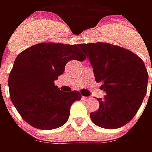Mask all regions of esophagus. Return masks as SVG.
<instances>
[{"mask_svg":"<svg viewBox=\"0 0 152 152\" xmlns=\"http://www.w3.org/2000/svg\"><path fill=\"white\" fill-rule=\"evenodd\" d=\"M90 97H88V96H82V99L83 100H87V99H89Z\"/></svg>","mask_w":152,"mask_h":152,"instance_id":"34e87169","label":"esophagus"}]
</instances>
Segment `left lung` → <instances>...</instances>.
<instances>
[{
    "instance_id": "8db88e82",
    "label": "left lung",
    "mask_w": 152,
    "mask_h": 152,
    "mask_svg": "<svg viewBox=\"0 0 152 152\" xmlns=\"http://www.w3.org/2000/svg\"><path fill=\"white\" fill-rule=\"evenodd\" d=\"M79 47L91 61L96 81L102 83L106 92L104 98L97 99L100 107L91 113V121L108 129L125 125L146 95L148 73L144 61L130 50L107 43L80 44Z\"/></svg>"
}]
</instances>
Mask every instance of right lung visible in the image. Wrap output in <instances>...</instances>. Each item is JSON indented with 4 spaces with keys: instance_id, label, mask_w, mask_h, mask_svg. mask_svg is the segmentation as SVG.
<instances>
[{
    "instance_id": "obj_1",
    "label": "right lung",
    "mask_w": 152,
    "mask_h": 152,
    "mask_svg": "<svg viewBox=\"0 0 152 152\" xmlns=\"http://www.w3.org/2000/svg\"><path fill=\"white\" fill-rule=\"evenodd\" d=\"M79 45L39 43L19 53L9 74L12 104L28 124L50 130L68 119L71 105L81 99L79 91L64 92L54 81L61 75L67 61L86 58Z\"/></svg>"
}]
</instances>
